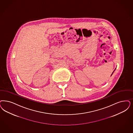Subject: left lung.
Returning <instances> with one entry per match:
<instances>
[{
	"label": "left lung",
	"instance_id": "8db88e82",
	"mask_svg": "<svg viewBox=\"0 0 133 133\" xmlns=\"http://www.w3.org/2000/svg\"><path fill=\"white\" fill-rule=\"evenodd\" d=\"M115 69H116V68H115ZM115 70H114V72H112V73L111 74V76H112V74H113V73H114V72H115Z\"/></svg>",
	"mask_w": 133,
	"mask_h": 133
}]
</instances>
